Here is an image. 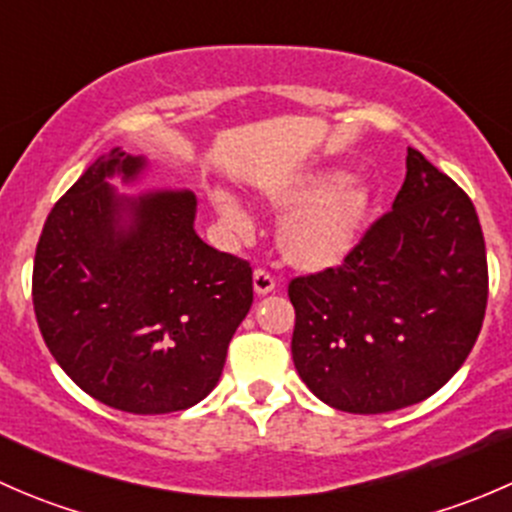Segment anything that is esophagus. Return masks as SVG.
<instances>
[{
  "instance_id": "esophagus-1",
  "label": "esophagus",
  "mask_w": 512,
  "mask_h": 512,
  "mask_svg": "<svg viewBox=\"0 0 512 512\" xmlns=\"http://www.w3.org/2000/svg\"><path fill=\"white\" fill-rule=\"evenodd\" d=\"M252 287H255V294H260V297H265V294L275 292L277 282H275V277L270 275V272L255 270V275H252Z\"/></svg>"
}]
</instances>
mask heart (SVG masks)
Masks as SVG:
<instances>
[{"instance_id":"1","label":"heart","mask_w":512,"mask_h":512,"mask_svg":"<svg viewBox=\"0 0 512 512\" xmlns=\"http://www.w3.org/2000/svg\"><path fill=\"white\" fill-rule=\"evenodd\" d=\"M262 203L282 215L277 247L282 260L299 272H324L354 252L371 210V188L342 170H314L262 188ZM210 205L232 237H245L252 220L227 188L210 190Z\"/></svg>"}]
</instances>
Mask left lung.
<instances>
[{
	"label": "left lung",
	"instance_id": "left-lung-1",
	"mask_svg": "<svg viewBox=\"0 0 512 512\" xmlns=\"http://www.w3.org/2000/svg\"><path fill=\"white\" fill-rule=\"evenodd\" d=\"M292 361L332 409L389 414L436 394L476 344L488 262L471 198L416 148L394 205L337 270L289 282Z\"/></svg>",
	"mask_w": 512,
	"mask_h": 512
}]
</instances>
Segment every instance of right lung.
Wrapping results in <instances>:
<instances>
[{
	"mask_svg": "<svg viewBox=\"0 0 512 512\" xmlns=\"http://www.w3.org/2000/svg\"><path fill=\"white\" fill-rule=\"evenodd\" d=\"M146 156L111 148L54 205L34 257L41 337L79 389L126 414H173L218 386L252 307V270L195 232L185 188L118 193Z\"/></svg>",
	"mask_w": 512,
	"mask_h": 512,
	"instance_id": "add662e5",
	"label": "right lung"
}]
</instances>
